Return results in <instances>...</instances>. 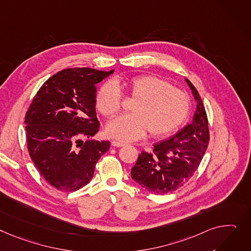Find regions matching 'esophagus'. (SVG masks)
Instances as JSON below:
<instances>
[{
  "label": "esophagus",
  "mask_w": 251,
  "mask_h": 251,
  "mask_svg": "<svg viewBox=\"0 0 251 251\" xmlns=\"http://www.w3.org/2000/svg\"><path fill=\"white\" fill-rule=\"evenodd\" d=\"M112 145L114 146V147H122V146H124L125 145V143H123V142H119V141H112Z\"/></svg>",
  "instance_id": "esophagus-1"
}]
</instances>
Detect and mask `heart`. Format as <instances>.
<instances>
[{
	"mask_svg": "<svg viewBox=\"0 0 251 251\" xmlns=\"http://www.w3.org/2000/svg\"><path fill=\"white\" fill-rule=\"evenodd\" d=\"M130 96L135 100L133 115L114 119L107 126L111 137L133 141L148 131L152 137H161L176 130L189 115L190 100L186 93L174 88L170 82L152 75L133 77L128 82ZM123 97L119 87L107 81L96 96L97 110L105 117H112L122 108Z\"/></svg>",
	"mask_w": 251,
	"mask_h": 251,
	"instance_id": "b5f03b06",
	"label": "heart"
}]
</instances>
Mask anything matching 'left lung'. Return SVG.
<instances>
[{
  "mask_svg": "<svg viewBox=\"0 0 251 251\" xmlns=\"http://www.w3.org/2000/svg\"><path fill=\"white\" fill-rule=\"evenodd\" d=\"M197 101L191 124L176 135L154 144L152 152L142 151L131 176L146 191L164 195L180 188L194 176L210 140L208 117L197 89L186 78Z\"/></svg>",
  "mask_w": 251,
  "mask_h": 251,
  "instance_id": "obj_1",
  "label": "left lung"
}]
</instances>
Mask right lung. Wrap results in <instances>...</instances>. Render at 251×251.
<instances>
[{
  "label": "right lung",
  "instance_id": "add662e5",
  "mask_svg": "<svg viewBox=\"0 0 251 251\" xmlns=\"http://www.w3.org/2000/svg\"><path fill=\"white\" fill-rule=\"evenodd\" d=\"M89 68L66 69L49 77L25 116L29 155L50 186L61 192L85 187L109 141L87 140L99 131L96 85L113 74Z\"/></svg>",
  "mask_w": 251,
  "mask_h": 251
}]
</instances>
